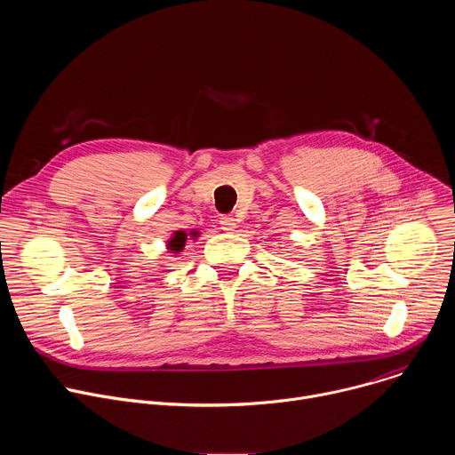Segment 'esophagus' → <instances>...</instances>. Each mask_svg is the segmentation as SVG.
I'll return each mask as SVG.
<instances>
[{
  "label": "esophagus",
  "mask_w": 455,
  "mask_h": 455,
  "mask_svg": "<svg viewBox=\"0 0 455 455\" xmlns=\"http://www.w3.org/2000/svg\"><path fill=\"white\" fill-rule=\"evenodd\" d=\"M220 225H221V230H225V232H234L235 227H237V223L232 216H221Z\"/></svg>",
  "instance_id": "1"
}]
</instances>
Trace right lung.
<instances>
[{
  "mask_svg": "<svg viewBox=\"0 0 455 455\" xmlns=\"http://www.w3.org/2000/svg\"><path fill=\"white\" fill-rule=\"evenodd\" d=\"M198 239L200 237V232L198 230H190L188 234L185 232V230H176V232H172V235L169 237V241L165 243V246H167V250L171 251V253H180L183 248H185V243H187V239Z\"/></svg>",
  "mask_w": 455,
  "mask_h": 455,
  "instance_id": "right-lung-1",
  "label": "right lung"
}]
</instances>
